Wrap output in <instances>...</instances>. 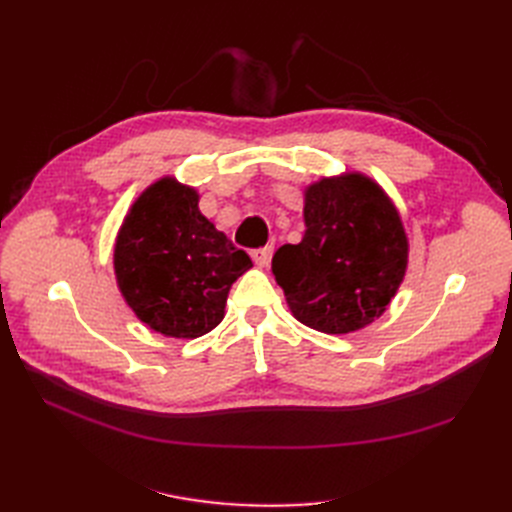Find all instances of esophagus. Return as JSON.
Listing matches in <instances>:
<instances>
[{
  "label": "esophagus",
  "instance_id": "34e87169",
  "mask_svg": "<svg viewBox=\"0 0 512 512\" xmlns=\"http://www.w3.org/2000/svg\"><path fill=\"white\" fill-rule=\"evenodd\" d=\"M271 256H273V245H265V247H260V250L252 252V258L258 267H269Z\"/></svg>",
  "mask_w": 512,
  "mask_h": 512
}]
</instances>
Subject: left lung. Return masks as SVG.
I'll return each mask as SVG.
<instances>
[{"label":"left lung","instance_id":"obj_1","mask_svg":"<svg viewBox=\"0 0 512 512\" xmlns=\"http://www.w3.org/2000/svg\"><path fill=\"white\" fill-rule=\"evenodd\" d=\"M305 235L282 245L271 269L292 316L346 335L380 318L408 269V237L393 200L363 173L305 188Z\"/></svg>","mask_w":512,"mask_h":512}]
</instances>
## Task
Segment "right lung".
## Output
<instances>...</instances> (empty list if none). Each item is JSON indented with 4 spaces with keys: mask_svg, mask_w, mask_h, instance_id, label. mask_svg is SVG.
<instances>
[{
    "mask_svg": "<svg viewBox=\"0 0 512 512\" xmlns=\"http://www.w3.org/2000/svg\"><path fill=\"white\" fill-rule=\"evenodd\" d=\"M115 277L134 316L166 337L218 327L252 260L198 209V192L162 177L138 196L115 239Z\"/></svg>",
    "mask_w": 512,
    "mask_h": 512,
    "instance_id": "obj_1",
    "label": "right lung"
}]
</instances>
